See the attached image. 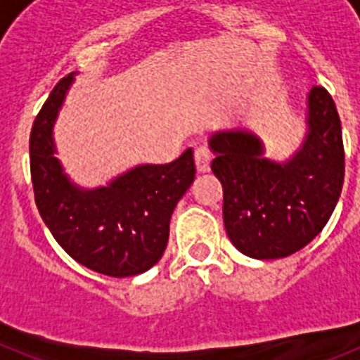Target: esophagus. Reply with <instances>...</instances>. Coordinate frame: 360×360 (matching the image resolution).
<instances>
[{
  "instance_id": "1",
  "label": "esophagus",
  "mask_w": 360,
  "mask_h": 360,
  "mask_svg": "<svg viewBox=\"0 0 360 360\" xmlns=\"http://www.w3.org/2000/svg\"><path fill=\"white\" fill-rule=\"evenodd\" d=\"M211 160L212 155L207 148H198L195 151V162L198 173H207V171L211 169Z\"/></svg>"
}]
</instances>
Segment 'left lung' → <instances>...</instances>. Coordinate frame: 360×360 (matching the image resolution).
Wrapping results in <instances>:
<instances>
[{
  "mask_svg": "<svg viewBox=\"0 0 360 360\" xmlns=\"http://www.w3.org/2000/svg\"><path fill=\"white\" fill-rule=\"evenodd\" d=\"M307 108V139L283 164L263 157L262 139L247 129L211 136L227 236L245 256L278 259L301 250L328 224L341 196L345 146L335 103L314 86Z\"/></svg>",
  "mask_w": 360,
  "mask_h": 360,
  "instance_id": "1",
  "label": "left lung"
}]
</instances>
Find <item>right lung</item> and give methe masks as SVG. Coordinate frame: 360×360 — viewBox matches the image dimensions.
Instances as JSON below:
<instances>
[{"instance_id":"obj_1","label":"right lung","mask_w":360,"mask_h":360,"mask_svg":"<svg viewBox=\"0 0 360 360\" xmlns=\"http://www.w3.org/2000/svg\"><path fill=\"white\" fill-rule=\"evenodd\" d=\"M73 73L57 82L30 131V174L39 214L68 256L86 269L128 278L151 269L169 240V219L195 180L193 149L164 165H136L108 187L68 180L52 139Z\"/></svg>"}]
</instances>
